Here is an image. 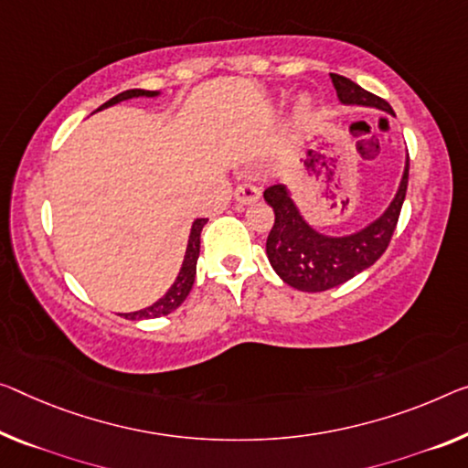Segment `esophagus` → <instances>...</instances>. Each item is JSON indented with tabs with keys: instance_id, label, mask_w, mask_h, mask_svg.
I'll return each mask as SVG.
<instances>
[{
	"instance_id": "34e87169",
	"label": "esophagus",
	"mask_w": 468,
	"mask_h": 468,
	"mask_svg": "<svg viewBox=\"0 0 468 468\" xmlns=\"http://www.w3.org/2000/svg\"><path fill=\"white\" fill-rule=\"evenodd\" d=\"M259 188L257 186H253V184H239V188L234 190V198H236V203H240V205H250V203H255V200L259 198Z\"/></svg>"
}]
</instances>
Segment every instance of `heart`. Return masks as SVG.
I'll use <instances>...</instances> for the list:
<instances>
[{
	"mask_svg": "<svg viewBox=\"0 0 468 468\" xmlns=\"http://www.w3.org/2000/svg\"><path fill=\"white\" fill-rule=\"evenodd\" d=\"M294 109H297V114H301V117H303V114H307L309 111H312V98H309V96H299L297 98V104H294Z\"/></svg>",
	"mask_w": 468,
	"mask_h": 468,
	"instance_id": "heart-1",
	"label": "heart"
}]
</instances>
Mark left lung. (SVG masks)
<instances>
[{
    "mask_svg": "<svg viewBox=\"0 0 468 468\" xmlns=\"http://www.w3.org/2000/svg\"><path fill=\"white\" fill-rule=\"evenodd\" d=\"M330 79H333L341 104L372 106V109L393 114L389 102L359 88L351 79L335 73H330ZM408 169L410 161L406 156L404 176L391 205L378 219L349 236L320 234L294 207L284 184L270 186L263 192V198L274 209L276 219L265 242V253L276 274L292 289L320 292L335 289L370 268L389 247L395 226H398L408 190Z\"/></svg>",
    "mask_w": 468,
    "mask_h": 468,
    "instance_id": "left-lung-1",
    "label": "left lung"
}]
</instances>
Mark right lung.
I'll list each match as a JSON object with an SVG mask.
<instances>
[{
    "mask_svg": "<svg viewBox=\"0 0 468 468\" xmlns=\"http://www.w3.org/2000/svg\"><path fill=\"white\" fill-rule=\"evenodd\" d=\"M154 98L159 96V91H148V90H127V91H121L119 96L111 98L109 102H104L100 106L98 111L102 109H109L112 104H119L123 102V100H132V98ZM209 219L200 218V219H194L192 229H190V239H188V247H186V255H184V263H182V270H179V274L176 278V282L171 284V289L163 294V297L153 303L150 307H144L140 312H132V314H119L123 315L127 320H148V318H161V315H167L171 312H176V309L184 303L186 297H188V292L192 291V284H194V276H197V261H198V253H200V232H203V226L207 224Z\"/></svg>",
    "mask_w": 468,
    "mask_h": 468,
    "instance_id": "right-lung-1",
    "label": "right lung"
}]
</instances>
